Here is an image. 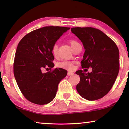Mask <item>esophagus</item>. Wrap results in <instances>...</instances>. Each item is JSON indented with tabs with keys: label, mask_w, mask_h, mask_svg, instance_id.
I'll return each mask as SVG.
<instances>
[{
	"label": "esophagus",
	"mask_w": 129,
	"mask_h": 129,
	"mask_svg": "<svg viewBox=\"0 0 129 129\" xmlns=\"http://www.w3.org/2000/svg\"><path fill=\"white\" fill-rule=\"evenodd\" d=\"M67 75H68V76H72V75H74V73H73V72H72L69 71L68 72V74H67Z\"/></svg>",
	"instance_id": "34e87169"
}]
</instances>
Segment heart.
<instances>
[{
	"mask_svg": "<svg viewBox=\"0 0 129 129\" xmlns=\"http://www.w3.org/2000/svg\"><path fill=\"white\" fill-rule=\"evenodd\" d=\"M69 42L70 45H71L72 48L75 46V45L78 43L77 41H76L75 40L73 39H70L69 40ZM52 53L53 55L54 56H56L57 55L58 53V46L56 44H54V45L52 46ZM57 66L58 68H62V69H72L73 68V62L70 61H61V62L57 63Z\"/></svg>",
	"mask_w": 129,
	"mask_h": 129,
	"instance_id": "heart-1",
	"label": "heart"
}]
</instances>
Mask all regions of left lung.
<instances>
[{
    "label": "left lung",
    "mask_w": 129,
    "mask_h": 129,
    "mask_svg": "<svg viewBox=\"0 0 129 129\" xmlns=\"http://www.w3.org/2000/svg\"><path fill=\"white\" fill-rule=\"evenodd\" d=\"M71 31L82 42L85 49L82 68L92 72H76L80 82L76 90L82 98L95 100L106 95L119 72V50L116 43L103 31L93 27H73Z\"/></svg>",
    "instance_id": "obj_1"
}]
</instances>
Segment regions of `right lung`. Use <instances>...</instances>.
<instances>
[{
    "mask_svg": "<svg viewBox=\"0 0 129 129\" xmlns=\"http://www.w3.org/2000/svg\"><path fill=\"white\" fill-rule=\"evenodd\" d=\"M69 27L46 26L35 30L23 38L17 46L13 73L18 87L26 99L37 105H45L55 98L60 82L68 72L53 68L52 46Z\"/></svg>",
    "mask_w": 129,
    "mask_h": 129,
    "instance_id": "1",
    "label": "right lung"
}]
</instances>
